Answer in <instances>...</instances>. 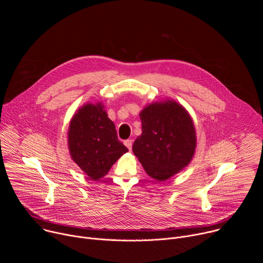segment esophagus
Returning <instances> with one entry per match:
<instances>
[{"label":"esophagus","mask_w":263,"mask_h":263,"mask_svg":"<svg viewBox=\"0 0 263 263\" xmlns=\"http://www.w3.org/2000/svg\"><path fill=\"white\" fill-rule=\"evenodd\" d=\"M124 143H125V145L131 151V149H132V143H133L132 139H127V140H125Z\"/></svg>","instance_id":"34e87169"}]
</instances>
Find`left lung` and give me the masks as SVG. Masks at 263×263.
Here are the masks:
<instances>
[{"label": "left lung", "mask_w": 263, "mask_h": 263, "mask_svg": "<svg viewBox=\"0 0 263 263\" xmlns=\"http://www.w3.org/2000/svg\"><path fill=\"white\" fill-rule=\"evenodd\" d=\"M142 133L132 149L148 176L163 181L189 164L196 149L195 126L173 101L154 103L140 112Z\"/></svg>", "instance_id": "8db88e82"}]
</instances>
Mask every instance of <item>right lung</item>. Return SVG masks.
Returning <instances> with one entry per match:
<instances>
[{
  "label": "right lung",
  "instance_id": "right-lung-1",
  "mask_svg": "<svg viewBox=\"0 0 263 263\" xmlns=\"http://www.w3.org/2000/svg\"><path fill=\"white\" fill-rule=\"evenodd\" d=\"M68 146L72 160L92 180L105 176L128 152L101 103L87 104L73 116L68 130Z\"/></svg>",
  "mask_w": 263,
  "mask_h": 263
}]
</instances>
